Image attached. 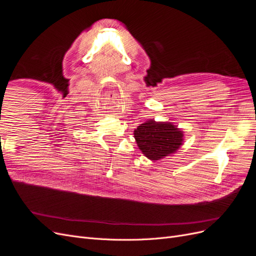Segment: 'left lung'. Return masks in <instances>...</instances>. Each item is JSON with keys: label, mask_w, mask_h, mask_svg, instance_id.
Instances as JSON below:
<instances>
[{"label": "left lung", "mask_w": 256, "mask_h": 256, "mask_svg": "<svg viewBox=\"0 0 256 256\" xmlns=\"http://www.w3.org/2000/svg\"><path fill=\"white\" fill-rule=\"evenodd\" d=\"M138 148L150 160H159L175 152L182 144V131L171 122L148 120L134 130Z\"/></svg>", "instance_id": "obj_1"}]
</instances>
